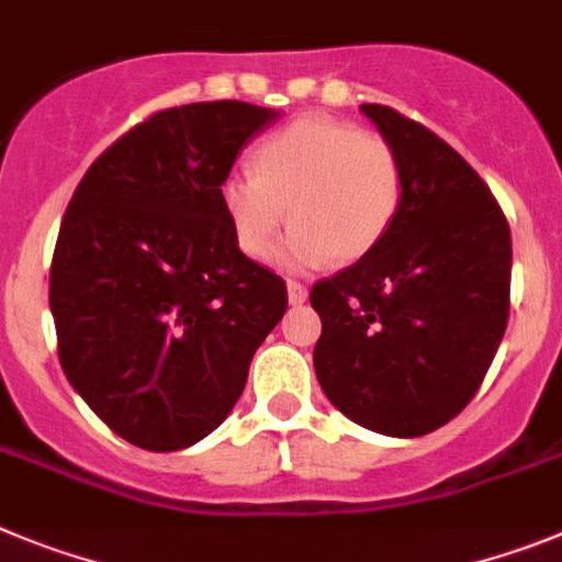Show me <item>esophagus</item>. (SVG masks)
Returning a JSON list of instances; mask_svg holds the SVG:
<instances>
[{
  "label": "esophagus",
  "mask_w": 562,
  "mask_h": 562,
  "mask_svg": "<svg viewBox=\"0 0 562 562\" xmlns=\"http://www.w3.org/2000/svg\"><path fill=\"white\" fill-rule=\"evenodd\" d=\"M305 300H308V288L296 280H288V302L291 305H302Z\"/></svg>",
  "instance_id": "1"
}]
</instances>
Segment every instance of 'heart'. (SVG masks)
<instances>
[{
	"instance_id": "heart-1",
	"label": "heart",
	"mask_w": 562,
	"mask_h": 562,
	"mask_svg": "<svg viewBox=\"0 0 562 562\" xmlns=\"http://www.w3.org/2000/svg\"><path fill=\"white\" fill-rule=\"evenodd\" d=\"M407 192L402 155L390 140L348 121L305 115L268 135L251 155V175H228L217 189L223 217L246 257L268 260L280 232L291 271L334 260L353 266L382 246Z\"/></svg>"
}]
</instances>
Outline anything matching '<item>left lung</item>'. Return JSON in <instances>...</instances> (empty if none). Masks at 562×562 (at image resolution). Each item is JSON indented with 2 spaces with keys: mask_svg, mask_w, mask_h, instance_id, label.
Instances as JSON below:
<instances>
[{
  "mask_svg": "<svg viewBox=\"0 0 562 562\" xmlns=\"http://www.w3.org/2000/svg\"><path fill=\"white\" fill-rule=\"evenodd\" d=\"M402 155L407 192L384 243L311 288L322 319L314 368L350 422L427 436L484 382L509 319L512 234L490 187L447 140L362 104Z\"/></svg>",
  "mask_w": 562,
  "mask_h": 562,
  "instance_id": "obj_1",
  "label": "left lung"
}]
</instances>
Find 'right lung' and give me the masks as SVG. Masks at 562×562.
Here are the masks:
<instances>
[{
  "label": "right lung",
  "instance_id": "right-lung-1",
  "mask_svg": "<svg viewBox=\"0 0 562 562\" xmlns=\"http://www.w3.org/2000/svg\"><path fill=\"white\" fill-rule=\"evenodd\" d=\"M277 119L246 101L160 110L72 192L50 266L58 362L140 450H187L221 427L285 314V282L237 248L217 200L243 144Z\"/></svg>",
  "mask_w": 562,
  "mask_h": 562
}]
</instances>
